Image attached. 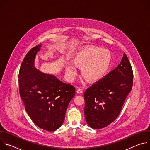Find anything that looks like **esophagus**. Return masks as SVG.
I'll use <instances>...</instances> for the list:
<instances>
[{
	"mask_svg": "<svg viewBox=\"0 0 150 150\" xmlns=\"http://www.w3.org/2000/svg\"><path fill=\"white\" fill-rule=\"evenodd\" d=\"M82 92H83V90L81 88H78L77 90H76V93L78 94H82Z\"/></svg>",
	"mask_w": 150,
	"mask_h": 150,
	"instance_id": "esophagus-1",
	"label": "esophagus"
}]
</instances>
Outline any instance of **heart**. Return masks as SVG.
Masks as SVG:
<instances>
[{
    "label": "heart",
    "instance_id": "b5f03b06",
    "mask_svg": "<svg viewBox=\"0 0 150 150\" xmlns=\"http://www.w3.org/2000/svg\"><path fill=\"white\" fill-rule=\"evenodd\" d=\"M75 63H71L66 68V72L71 81L78 74L76 65L82 68V76L89 82H95L102 79L108 72L112 62V54L107 49L96 46L85 47L75 56Z\"/></svg>",
    "mask_w": 150,
    "mask_h": 150
}]
</instances>
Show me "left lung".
Wrapping results in <instances>:
<instances>
[{
	"mask_svg": "<svg viewBox=\"0 0 150 150\" xmlns=\"http://www.w3.org/2000/svg\"><path fill=\"white\" fill-rule=\"evenodd\" d=\"M133 71L126 54L119 65L84 93L85 118L94 129L108 126L119 116L132 88Z\"/></svg>",
	"mask_w": 150,
	"mask_h": 150,
	"instance_id": "obj_1",
	"label": "left lung"
}]
</instances>
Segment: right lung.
<instances>
[{"label": "right lung", "mask_w": 150, "mask_h": 150, "mask_svg": "<svg viewBox=\"0 0 150 150\" xmlns=\"http://www.w3.org/2000/svg\"><path fill=\"white\" fill-rule=\"evenodd\" d=\"M41 45L32 48L21 64L18 76L19 94L33 122L42 129L54 131L65 120L75 88L54 75L42 73L35 68V56Z\"/></svg>", "instance_id": "obj_1"}]
</instances>
